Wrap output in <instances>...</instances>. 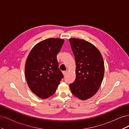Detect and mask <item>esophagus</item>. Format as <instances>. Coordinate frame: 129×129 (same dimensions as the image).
<instances>
[{
  "label": "esophagus",
  "instance_id": "34e87169",
  "mask_svg": "<svg viewBox=\"0 0 129 129\" xmlns=\"http://www.w3.org/2000/svg\"><path fill=\"white\" fill-rule=\"evenodd\" d=\"M62 73H63V75H66L67 73V71H63V72H62Z\"/></svg>",
  "mask_w": 129,
  "mask_h": 129
}]
</instances>
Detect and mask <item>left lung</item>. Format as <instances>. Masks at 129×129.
I'll return each mask as SVG.
<instances>
[{"instance_id":"1","label":"left lung","mask_w":129,"mask_h":129,"mask_svg":"<svg viewBox=\"0 0 129 129\" xmlns=\"http://www.w3.org/2000/svg\"><path fill=\"white\" fill-rule=\"evenodd\" d=\"M76 62V79L69 87L73 94L86 100L98 91L104 77L103 57L96 47L76 38L69 40Z\"/></svg>"}]
</instances>
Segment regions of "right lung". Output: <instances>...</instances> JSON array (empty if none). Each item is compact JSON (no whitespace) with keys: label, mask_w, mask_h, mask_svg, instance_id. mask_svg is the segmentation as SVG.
Returning <instances> with one entry per match:
<instances>
[{"label":"right lung","mask_w":129,"mask_h":129,"mask_svg":"<svg viewBox=\"0 0 129 129\" xmlns=\"http://www.w3.org/2000/svg\"><path fill=\"white\" fill-rule=\"evenodd\" d=\"M63 42V39L58 38L43 40L34 46L27 58L25 73L27 84L41 99L52 96L63 77L56 58Z\"/></svg>","instance_id":"1"}]
</instances>
